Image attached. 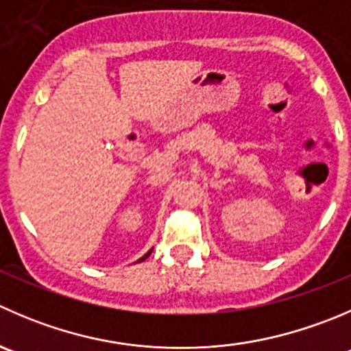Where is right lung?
Instances as JSON below:
<instances>
[{"label":"right lung","mask_w":351,"mask_h":351,"mask_svg":"<svg viewBox=\"0 0 351 351\" xmlns=\"http://www.w3.org/2000/svg\"><path fill=\"white\" fill-rule=\"evenodd\" d=\"M151 252H152V250H149V252H147V254H145V255H144V257H141V258H138V261H145V258H147V257H149V255H151Z\"/></svg>","instance_id":"obj_1"}]
</instances>
